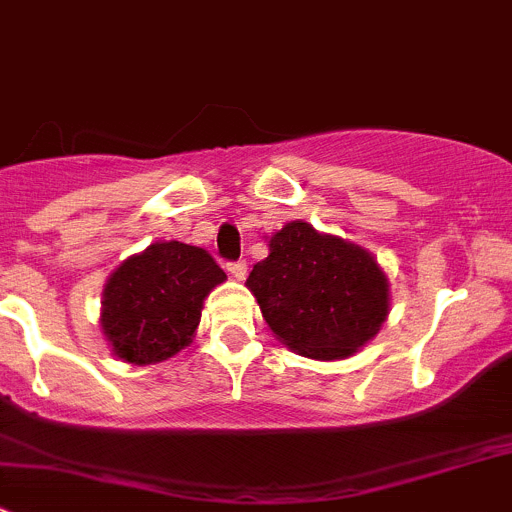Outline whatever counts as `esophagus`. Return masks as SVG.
I'll use <instances>...</instances> for the list:
<instances>
[{"instance_id": "esophagus-1", "label": "esophagus", "mask_w": 512, "mask_h": 512, "mask_svg": "<svg viewBox=\"0 0 512 512\" xmlns=\"http://www.w3.org/2000/svg\"><path fill=\"white\" fill-rule=\"evenodd\" d=\"M227 272H230L232 280L242 282L247 275V262H230V265H227Z\"/></svg>"}]
</instances>
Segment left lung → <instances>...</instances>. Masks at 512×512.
<instances>
[{
	"mask_svg": "<svg viewBox=\"0 0 512 512\" xmlns=\"http://www.w3.org/2000/svg\"><path fill=\"white\" fill-rule=\"evenodd\" d=\"M267 247L245 287L289 352L349 359L379 334L391 309L389 277L369 250L304 220L272 232Z\"/></svg>",
	"mask_w": 512,
	"mask_h": 512,
	"instance_id": "1",
	"label": "left lung"
}]
</instances>
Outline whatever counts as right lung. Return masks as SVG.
Returning <instances> with one entry per match:
<instances>
[{
    "mask_svg": "<svg viewBox=\"0 0 512 512\" xmlns=\"http://www.w3.org/2000/svg\"><path fill=\"white\" fill-rule=\"evenodd\" d=\"M227 280L203 247L178 240L151 242L126 257L106 280L101 332L113 356L148 366L190 347L203 302Z\"/></svg>",
    "mask_w": 512,
    "mask_h": 512,
    "instance_id": "add662e5",
    "label": "right lung"
}]
</instances>
